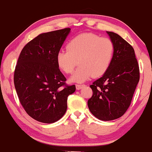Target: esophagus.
Returning a JSON list of instances; mask_svg holds the SVG:
<instances>
[{"instance_id": "obj_1", "label": "esophagus", "mask_w": 152, "mask_h": 152, "mask_svg": "<svg viewBox=\"0 0 152 152\" xmlns=\"http://www.w3.org/2000/svg\"><path fill=\"white\" fill-rule=\"evenodd\" d=\"M83 86V84H82V85L81 84H76V89H77V90L81 89V88Z\"/></svg>"}]
</instances>
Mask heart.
Listing matches in <instances>:
<instances>
[{
  "instance_id": "b5f03b06",
  "label": "heart",
  "mask_w": 152,
  "mask_h": 152,
  "mask_svg": "<svg viewBox=\"0 0 152 152\" xmlns=\"http://www.w3.org/2000/svg\"><path fill=\"white\" fill-rule=\"evenodd\" d=\"M66 50L56 56L59 69L71 74L80 64L72 81L82 82L91 77L104 75L109 69L114 53V44L108 37H100L93 33H84L75 36L66 45Z\"/></svg>"
}]
</instances>
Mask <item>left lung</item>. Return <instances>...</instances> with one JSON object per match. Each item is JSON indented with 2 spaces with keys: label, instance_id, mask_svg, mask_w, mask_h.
Wrapping results in <instances>:
<instances>
[{
  "label": "left lung",
  "instance_id": "8db88e82",
  "mask_svg": "<svg viewBox=\"0 0 152 152\" xmlns=\"http://www.w3.org/2000/svg\"><path fill=\"white\" fill-rule=\"evenodd\" d=\"M114 44L109 69L91 85L93 91L88 100L91 114L102 121L121 117L129 107L139 81V67L134 50L119 35L107 31Z\"/></svg>",
  "mask_w": 152,
  "mask_h": 152
}]
</instances>
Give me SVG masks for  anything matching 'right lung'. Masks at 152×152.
<instances>
[{
  "mask_svg": "<svg viewBox=\"0 0 152 152\" xmlns=\"http://www.w3.org/2000/svg\"><path fill=\"white\" fill-rule=\"evenodd\" d=\"M71 28L43 33L23 47L14 71V85L20 104L36 121H58L67 109V98L76 91L67 85L56 56Z\"/></svg>",
  "mask_w": 152,
  "mask_h": 152,
  "instance_id": "right-lung-1",
  "label": "right lung"
}]
</instances>
